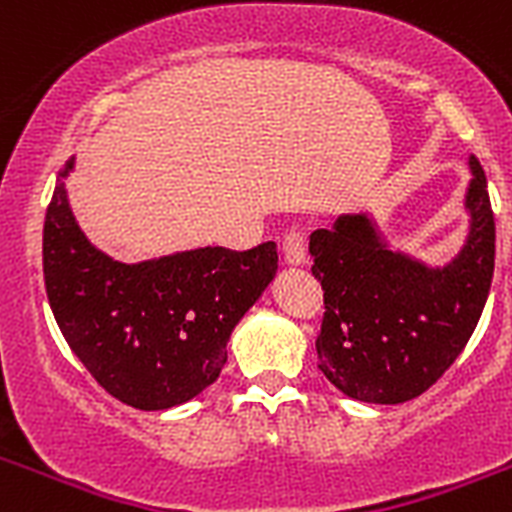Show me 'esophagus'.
<instances>
[{
	"label": "esophagus",
	"mask_w": 512,
	"mask_h": 512,
	"mask_svg": "<svg viewBox=\"0 0 512 512\" xmlns=\"http://www.w3.org/2000/svg\"><path fill=\"white\" fill-rule=\"evenodd\" d=\"M305 259H307L305 230L292 228L287 235H284V264L300 266L305 264Z\"/></svg>",
	"instance_id": "esophagus-1"
}]
</instances>
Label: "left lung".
Returning a JSON list of instances; mask_svg holds the SVG:
<instances>
[{
    "label": "left lung",
    "mask_w": 512,
    "mask_h": 512,
    "mask_svg": "<svg viewBox=\"0 0 512 512\" xmlns=\"http://www.w3.org/2000/svg\"><path fill=\"white\" fill-rule=\"evenodd\" d=\"M469 166V238L443 269L390 251L366 215H341L310 235L325 302L318 369L343 395L374 405L415 400L472 338L495 271V215L485 171L474 156Z\"/></svg>",
    "instance_id": "left-lung-1"
}]
</instances>
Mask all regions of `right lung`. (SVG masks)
I'll return each instance as SVG.
<instances>
[{
    "instance_id": "add662e5",
    "label": "right lung",
    "mask_w": 512,
    "mask_h": 512,
    "mask_svg": "<svg viewBox=\"0 0 512 512\" xmlns=\"http://www.w3.org/2000/svg\"><path fill=\"white\" fill-rule=\"evenodd\" d=\"M63 166L43 225V277L63 338L104 390L138 410H166L210 387L238 320L277 274V243L207 246L120 264L76 225Z\"/></svg>"
}]
</instances>
